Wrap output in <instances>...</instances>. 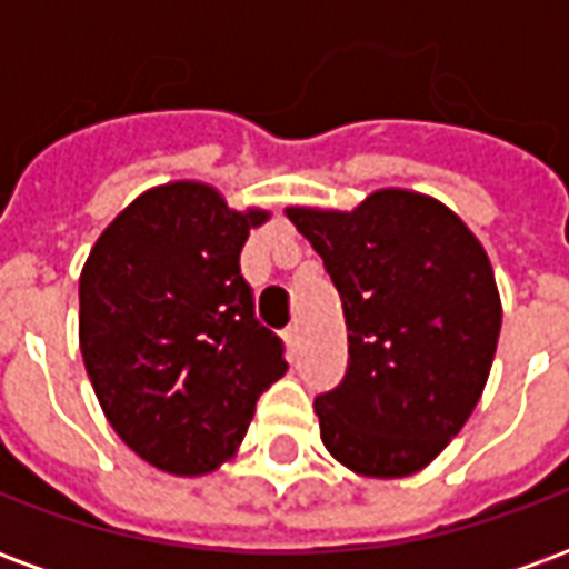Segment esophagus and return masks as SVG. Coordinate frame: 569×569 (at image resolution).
Instances as JSON below:
<instances>
[{
  "label": "esophagus",
  "instance_id": "esophagus-1",
  "mask_svg": "<svg viewBox=\"0 0 569 569\" xmlns=\"http://www.w3.org/2000/svg\"><path fill=\"white\" fill-rule=\"evenodd\" d=\"M283 338H286V347H289V353H296L298 345H301V329H298V322H292V326L286 329Z\"/></svg>",
  "mask_w": 569,
  "mask_h": 569
}]
</instances>
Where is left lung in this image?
Returning <instances> with one entry per match:
<instances>
[{"label":"left lung","mask_w":569,"mask_h":569,"mask_svg":"<svg viewBox=\"0 0 569 569\" xmlns=\"http://www.w3.org/2000/svg\"><path fill=\"white\" fill-rule=\"evenodd\" d=\"M341 296L347 371L313 399L322 445L359 476H411L463 427L500 338L472 231L439 200L375 191L353 212L292 207Z\"/></svg>","instance_id":"left-lung-1"}]
</instances>
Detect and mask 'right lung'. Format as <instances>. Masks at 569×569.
<instances>
[{
	"instance_id": "right-lung-1",
	"label": "right lung",
	"mask_w": 569,
	"mask_h": 569,
	"mask_svg": "<svg viewBox=\"0 0 569 569\" xmlns=\"http://www.w3.org/2000/svg\"><path fill=\"white\" fill-rule=\"evenodd\" d=\"M264 212L210 186L146 191L109 224L79 280V341L106 418L130 451L200 476L247 436L259 396L286 375L280 335L256 317L240 249Z\"/></svg>"
}]
</instances>
